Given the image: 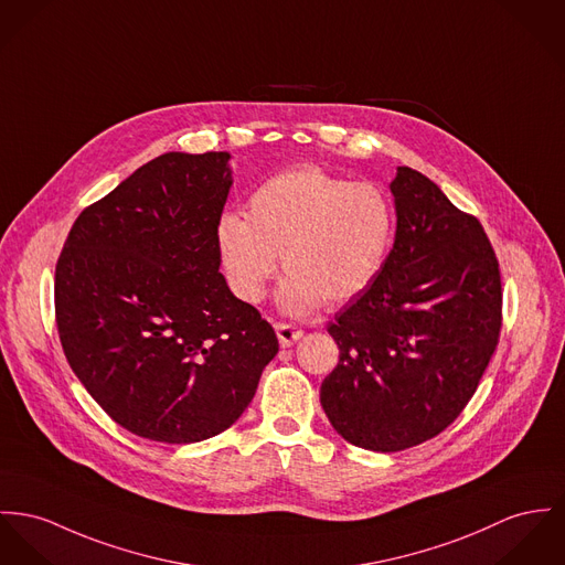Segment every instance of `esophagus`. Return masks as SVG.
<instances>
[{
	"label": "esophagus",
	"mask_w": 565,
	"mask_h": 565,
	"mask_svg": "<svg viewBox=\"0 0 565 565\" xmlns=\"http://www.w3.org/2000/svg\"><path fill=\"white\" fill-rule=\"evenodd\" d=\"M275 333L279 338V344L284 348L292 347L295 342H299L303 338V329H299L295 324H286V322L275 324Z\"/></svg>",
	"instance_id": "esophagus-1"
}]
</instances>
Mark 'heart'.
<instances>
[{
  "mask_svg": "<svg viewBox=\"0 0 565 565\" xmlns=\"http://www.w3.org/2000/svg\"><path fill=\"white\" fill-rule=\"evenodd\" d=\"M393 234L395 215L383 189L301 166L264 180L249 195L247 218H218V260L232 292L256 305L281 256L288 275L277 303L307 313L363 295L385 268Z\"/></svg>",
  "mask_w": 565,
  "mask_h": 565,
  "instance_id": "heart-1",
  "label": "heart"
}]
</instances>
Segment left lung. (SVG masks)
<instances>
[{
    "instance_id": "8db88e82",
    "label": "left lung",
    "mask_w": 565,
    "mask_h": 565,
    "mask_svg": "<svg viewBox=\"0 0 565 565\" xmlns=\"http://www.w3.org/2000/svg\"><path fill=\"white\" fill-rule=\"evenodd\" d=\"M395 241L379 279L329 322L340 348L320 404L348 443L402 451L469 404L499 344L501 273L478 218L411 168L390 184Z\"/></svg>"
}]
</instances>
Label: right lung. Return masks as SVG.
I'll return each instance as SVG.
<instances>
[{"label": "right lung", "mask_w": 565, "mask_h": 565, "mask_svg": "<svg viewBox=\"0 0 565 565\" xmlns=\"http://www.w3.org/2000/svg\"><path fill=\"white\" fill-rule=\"evenodd\" d=\"M227 152H166L87 206L55 266L64 354L129 433L186 445L227 430L277 354L221 275Z\"/></svg>", "instance_id": "right-lung-1"}]
</instances>
